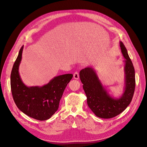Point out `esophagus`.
Here are the masks:
<instances>
[{"label":"esophagus","mask_w":147,"mask_h":147,"mask_svg":"<svg viewBox=\"0 0 147 147\" xmlns=\"http://www.w3.org/2000/svg\"><path fill=\"white\" fill-rule=\"evenodd\" d=\"M79 73L78 72H75L74 74V78L75 79V80H78L79 78Z\"/></svg>","instance_id":"obj_1"}]
</instances>
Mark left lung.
<instances>
[{
	"label": "left lung",
	"instance_id": "left-lung-1",
	"mask_svg": "<svg viewBox=\"0 0 147 147\" xmlns=\"http://www.w3.org/2000/svg\"><path fill=\"white\" fill-rule=\"evenodd\" d=\"M124 59V92L119 98L111 96L99 79L92 67H87L80 72L83 89L87 96L88 106L99 118H111L119 115L130 103L135 88V72L127 51L122 42H120Z\"/></svg>",
	"mask_w": 147,
	"mask_h": 147
}]
</instances>
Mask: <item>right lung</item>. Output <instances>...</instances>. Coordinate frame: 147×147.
<instances>
[{
    "instance_id": "add662e5",
    "label": "right lung",
    "mask_w": 147,
    "mask_h": 147,
    "mask_svg": "<svg viewBox=\"0 0 147 147\" xmlns=\"http://www.w3.org/2000/svg\"><path fill=\"white\" fill-rule=\"evenodd\" d=\"M23 46L20 50L11 74V88L18 108L29 117L40 121L47 120L54 114L72 74L55 76L43 86H26L20 78L18 69Z\"/></svg>"
}]
</instances>
